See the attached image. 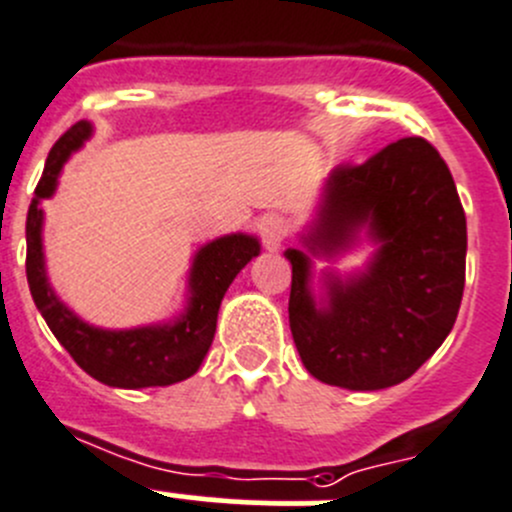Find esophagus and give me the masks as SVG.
Listing matches in <instances>:
<instances>
[{"label":"esophagus","mask_w":512,"mask_h":512,"mask_svg":"<svg viewBox=\"0 0 512 512\" xmlns=\"http://www.w3.org/2000/svg\"><path fill=\"white\" fill-rule=\"evenodd\" d=\"M258 231H261V239H263V246H266V251H278L281 249L283 239H286V221L276 214L263 216L261 224H258Z\"/></svg>","instance_id":"1"}]
</instances>
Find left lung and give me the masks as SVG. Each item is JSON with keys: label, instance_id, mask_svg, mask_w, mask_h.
I'll use <instances>...</instances> for the list:
<instances>
[{"label": "left lung", "instance_id": "8db88e82", "mask_svg": "<svg viewBox=\"0 0 512 512\" xmlns=\"http://www.w3.org/2000/svg\"><path fill=\"white\" fill-rule=\"evenodd\" d=\"M377 251L363 272L322 274L312 258ZM291 263L288 323L303 366L328 386L381 391L411 378L445 341L465 286L468 231L455 181L421 136L398 139L361 166H336Z\"/></svg>", "mask_w": 512, "mask_h": 512}]
</instances>
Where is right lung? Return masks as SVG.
<instances>
[{"mask_svg":"<svg viewBox=\"0 0 512 512\" xmlns=\"http://www.w3.org/2000/svg\"><path fill=\"white\" fill-rule=\"evenodd\" d=\"M91 136L89 121L74 124L52 146L27 214V281L47 326L82 371L111 388H151L186 381L199 371L216 333L221 301L231 281L261 254L256 236L229 234L196 251L189 271L186 308L166 323L139 328L91 326L54 293L44 263L42 199L54 196L64 164Z\"/></svg>","mask_w":512,"mask_h":512,"instance_id":"right-lung-1","label":"right lung"}]
</instances>
